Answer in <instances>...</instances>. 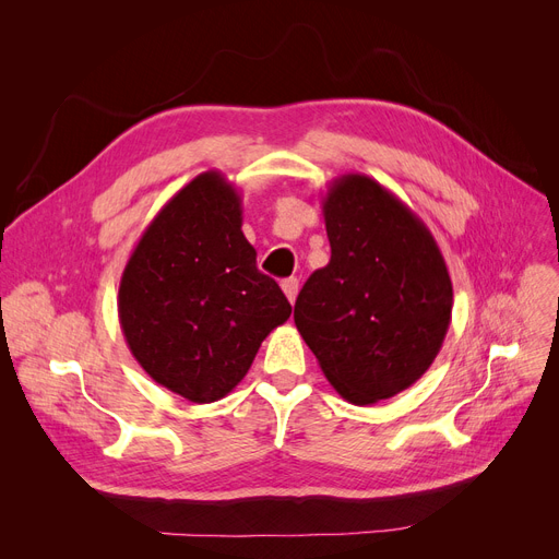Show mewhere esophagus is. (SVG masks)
Listing matches in <instances>:
<instances>
[{"instance_id": "1", "label": "esophagus", "mask_w": 559, "mask_h": 559, "mask_svg": "<svg viewBox=\"0 0 559 559\" xmlns=\"http://www.w3.org/2000/svg\"><path fill=\"white\" fill-rule=\"evenodd\" d=\"M281 287H283V292H285L287 301L295 304V301H297V295H299V281H297V278H285V281L281 283Z\"/></svg>"}]
</instances>
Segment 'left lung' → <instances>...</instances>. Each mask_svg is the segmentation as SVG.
<instances>
[{"label": "left lung", "instance_id": "1", "mask_svg": "<svg viewBox=\"0 0 559 559\" xmlns=\"http://www.w3.org/2000/svg\"><path fill=\"white\" fill-rule=\"evenodd\" d=\"M321 205L331 262L299 292L295 324L335 392L371 405L435 362L451 324V276L424 219L369 176H337Z\"/></svg>", "mask_w": 559, "mask_h": 559}]
</instances>
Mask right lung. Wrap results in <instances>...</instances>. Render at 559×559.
<instances>
[{"instance_id": "1", "label": "right lung", "mask_w": 559, "mask_h": 559, "mask_svg": "<svg viewBox=\"0 0 559 559\" xmlns=\"http://www.w3.org/2000/svg\"><path fill=\"white\" fill-rule=\"evenodd\" d=\"M117 314L138 365L192 403L224 399L292 306L255 267L242 197L209 169L176 192L140 235Z\"/></svg>"}]
</instances>
